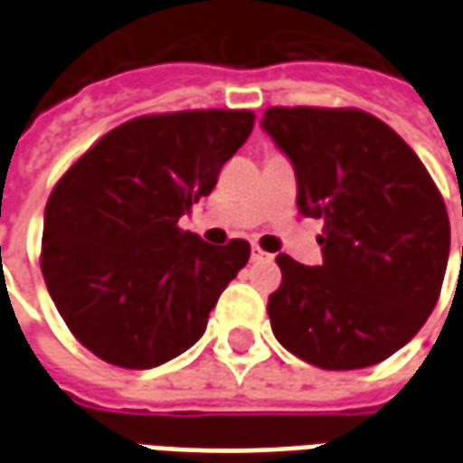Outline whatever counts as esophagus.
Listing matches in <instances>:
<instances>
[{
  "label": "esophagus",
  "instance_id": "1",
  "mask_svg": "<svg viewBox=\"0 0 463 463\" xmlns=\"http://www.w3.org/2000/svg\"><path fill=\"white\" fill-rule=\"evenodd\" d=\"M252 262H270L272 260V255L270 252H265V250H260V248H258V245H252Z\"/></svg>",
  "mask_w": 463,
  "mask_h": 463
}]
</instances>
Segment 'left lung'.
<instances>
[{
  "label": "left lung",
  "instance_id": "obj_1",
  "mask_svg": "<svg viewBox=\"0 0 463 463\" xmlns=\"http://www.w3.org/2000/svg\"><path fill=\"white\" fill-rule=\"evenodd\" d=\"M260 126L290 158L302 215L325 221L320 265L275 258V337L320 369L392 357L441 292L451 241L441 193L402 136L359 109L272 106Z\"/></svg>",
  "mask_w": 463,
  "mask_h": 463
}]
</instances>
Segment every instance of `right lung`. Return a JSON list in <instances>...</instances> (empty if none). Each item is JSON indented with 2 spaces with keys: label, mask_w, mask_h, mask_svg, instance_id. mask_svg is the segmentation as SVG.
<instances>
[{
  "label": "right lung",
  "mask_w": 463,
  "mask_h": 463,
  "mask_svg": "<svg viewBox=\"0 0 463 463\" xmlns=\"http://www.w3.org/2000/svg\"><path fill=\"white\" fill-rule=\"evenodd\" d=\"M252 111L138 116L109 131L49 195L42 272L66 327L123 369H151L201 340L250 258L248 241L208 245L178 221L248 141Z\"/></svg>",
  "instance_id": "1"
}]
</instances>
